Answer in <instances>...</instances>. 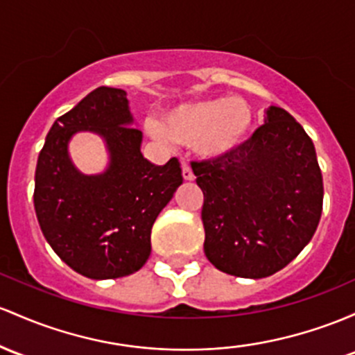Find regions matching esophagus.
Masks as SVG:
<instances>
[{
  "label": "esophagus",
  "instance_id": "obj_1",
  "mask_svg": "<svg viewBox=\"0 0 355 355\" xmlns=\"http://www.w3.org/2000/svg\"><path fill=\"white\" fill-rule=\"evenodd\" d=\"M182 177H184V180H192L193 178L192 168H190V165L187 162L182 163Z\"/></svg>",
  "mask_w": 355,
  "mask_h": 355
}]
</instances>
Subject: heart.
I'll use <instances>...</instances> for the list:
<instances>
[{"label":"heart","mask_w":355,"mask_h":355,"mask_svg":"<svg viewBox=\"0 0 355 355\" xmlns=\"http://www.w3.org/2000/svg\"><path fill=\"white\" fill-rule=\"evenodd\" d=\"M252 123L251 107L239 97L193 101L170 109L162 124L150 121L148 130L159 141L192 145L204 158H220L244 141Z\"/></svg>","instance_id":"1"}]
</instances>
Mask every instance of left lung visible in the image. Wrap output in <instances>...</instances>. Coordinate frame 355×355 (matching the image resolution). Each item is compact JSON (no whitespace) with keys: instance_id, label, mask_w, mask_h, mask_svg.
Segmentation results:
<instances>
[{"instance_id":"1","label":"left lung","mask_w":355,"mask_h":355,"mask_svg":"<svg viewBox=\"0 0 355 355\" xmlns=\"http://www.w3.org/2000/svg\"><path fill=\"white\" fill-rule=\"evenodd\" d=\"M204 192L205 256L239 278H266L300 254L317 231L323 182L302 124L266 109L264 124L225 157L192 162Z\"/></svg>"}]
</instances>
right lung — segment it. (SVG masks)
Segmentation results:
<instances>
[{
	"mask_svg": "<svg viewBox=\"0 0 355 355\" xmlns=\"http://www.w3.org/2000/svg\"><path fill=\"white\" fill-rule=\"evenodd\" d=\"M131 124L126 92L103 85L52 124L38 155L33 204L42 232L91 279L121 278L146 263L151 227L184 182L177 158L158 166L143 157V133ZM77 130L103 136L106 172L84 175L73 166L68 141Z\"/></svg>",
	"mask_w": 355,
	"mask_h": 355,
	"instance_id": "add662e5",
	"label": "right lung"
}]
</instances>
